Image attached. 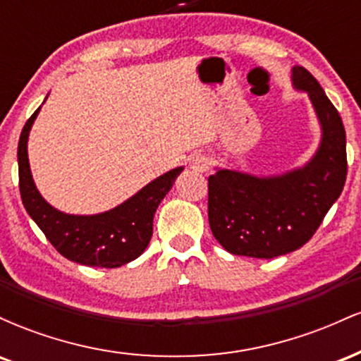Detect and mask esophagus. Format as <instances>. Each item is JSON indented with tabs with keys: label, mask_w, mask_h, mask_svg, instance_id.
<instances>
[{
	"label": "esophagus",
	"mask_w": 361,
	"mask_h": 361,
	"mask_svg": "<svg viewBox=\"0 0 361 361\" xmlns=\"http://www.w3.org/2000/svg\"><path fill=\"white\" fill-rule=\"evenodd\" d=\"M209 159L204 154H195L190 157V168L197 173H205L209 169Z\"/></svg>",
	"instance_id": "34e87169"
}]
</instances>
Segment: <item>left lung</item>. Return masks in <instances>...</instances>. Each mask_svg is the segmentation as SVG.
Instances as JSON below:
<instances>
[{
	"instance_id": "8db88e82",
	"label": "left lung",
	"mask_w": 361,
	"mask_h": 361,
	"mask_svg": "<svg viewBox=\"0 0 361 361\" xmlns=\"http://www.w3.org/2000/svg\"><path fill=\"white\" fill-rule=\"evenodd\" d=\"M295 91L307 93L321 139L307 163L280 175L215 168L209 176V224L226 251L271 259L312 238L346 181V132L316 78L290 69Z\"/></svg>"
}]
</instances>
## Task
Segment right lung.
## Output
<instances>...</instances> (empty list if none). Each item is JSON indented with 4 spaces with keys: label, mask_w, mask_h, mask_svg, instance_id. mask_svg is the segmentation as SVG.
Listing matches in <instances>:
<instances>
[{
    "label": "right lung",
    "mask_w": 361,
    "mask_h": 361,
    "mask_svg": "<svg viewBox=\"0 0 361 361\" xmlns=\"http://www.w3.org/2000/svg\"><path fill=\"white\" fill-rule=\"evenodd\" d=\"M39 111L40 106L27 120L18 142L20 195L27 214L40 227L52 246L74 263L118 268L139 258L151 241L156 209L185 168L178 166L157 176L126 202L105 212L91 215L66 214L45 200L32 176L28 135Z\"/></svg>",
    "instance_id": "1"
}]
</instances>
